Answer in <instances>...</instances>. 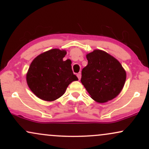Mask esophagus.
Listing matches in <instances>:
<instances>
[{
    "instance_id": "34e87169",
    "label": "esophagus",
    "mask_w": 149,
    "mask_h": 149,
    "mask_svg": "<svg viewBox=\"0 0 149 149\" xmlns=\"http://www.w3.org/2000/svg\"><path fill=\"white\" fill-rule=\"evenodd\" d=\"M77 77H78V79L80 80V78H81V73H78V74H77Z\"/></svg>"
}]
</instances>
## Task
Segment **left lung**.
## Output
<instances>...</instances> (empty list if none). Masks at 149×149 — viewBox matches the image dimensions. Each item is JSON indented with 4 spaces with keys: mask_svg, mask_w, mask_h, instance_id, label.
I'll list each match as a JSON object with an SVG mask.
<instances>
[{
    "mask_svg": "<svg viewBox=\"0 0 149 149\" xmlns=\"http://www.w3.org/2000/svg\"><path fill=\"white\" fill-rule=\"evenodd\" d=\"M88 64L82 70L81 81L92 100L104 103L116 97L123 88L126 72L116 58L100 49L86 55Z\"/></svg>",
    "mask_w": 149,
    "mask_h": 149,
    "instance_id": "1",
    "label": "left lung"
}]
</instances>
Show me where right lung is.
<instances>
[{
  "label": "right lung",
  "instance_id": "obj_1",
  "mask_svg": "<svg viewBox=\"0 0 149 149\" xmlns=\"http://www.w3.org/2000/svg\"><path fill=\"white\" fill-rule=\"evenodd\" d=\"M66 51L52 49L37 56L26 73V82L33 93L42 100L52 102L62 96L69 85L78 80L70 59L64 61Z\"/></svg>",
  "mask_w": 149,
  "mask_h": 149
}]
</instances>
